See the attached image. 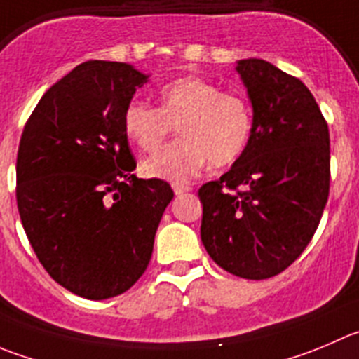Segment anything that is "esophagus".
<instances>
[{
	"label": "esophagus",
	"mask_w": 359,
	"mask_h": 359,
	"mask_svg": "<svg viewBox=\"0 0 359 359\" xmlns=\"http://www.w3.org/2000/svg\"><path fill=\"white\" fill-rule=\"evenodd\" d=\"M192 189L190 185H185V183H172V190L176 196H183L185 192H189V190Z\"/></svg>",
	"instance_id": "esophagus-1"
}]
</instances>
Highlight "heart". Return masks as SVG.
<instances>
[{"instance_id": "1", "label": "heart", "mask_w": 359, "mask_h": 359, "mask_svg": "<svg viewBox=\"0 0 359 359\" xmlns=\"http://www.w3.org/2000/svg\"><path fill=\"white\" fill-rule=\"evenodd\" d=\"M160 109L130 102L123 114V132L142 151H155L177 128L182 139L144 160L142 172L169 182H189L206 165H229L245 151L252 132L250 107L217 84L187 75L165 84Z\"/></svg>"}]
</instances>
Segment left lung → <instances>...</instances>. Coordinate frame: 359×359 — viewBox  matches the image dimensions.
Returning <instances> with one entry per match:
<instances>
[{
	"label": "left lung",
	"mask_w": 359,
	"mask_h": 359,
	"mask_svg": "<svg viewBox=\"0 0 359 359\" xmlns=\"http://www.w3.org/2000/svg\"><path fill=\"white\" fill-rule=\"evenodd\" d=\"M254 109L248 144L199 189L201 240L225 271L264 280L302 255L330 194V132L309 88L264 60L236 63Z\"/></svg>",
	"instance_id": "1"
}]
</instances>
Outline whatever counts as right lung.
<instances>
[{"mask_svg": "<svg viewBox=\"0 0 359 359\" xmlns=\"http://www.w3.org/2000/svg\"><path fill=\"white\" fill-rule=\"evenodd\" d=\"M128 63L86 61L46 91L17 153V208L46 271L74 294L128 291L151 259L174 192L139 180L123 114L148 83Z\"/></svg>", "mask_w": 359, "mask_h": 359, "instance_id": "1", "label": "right lung"}]
</instances>
